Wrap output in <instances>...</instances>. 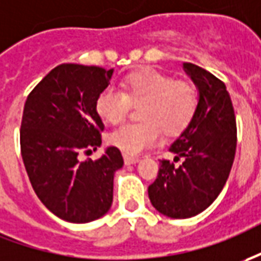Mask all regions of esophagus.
<instances>
[{
  "mask_svg": "<svg viewBox=\"0 0 261 261\" xmlns=\"http://www.w3.org/2000/svg\"><path fill=\"white\" fill-rule=\"evenodd\" d=\"M140 161V159L138 157H133V155H124V163L125 164H136V163H138Z\"/></svg>",
  "mask_w": 261,
  "mask_h": 261,
  "instance_id": "esophagus-1",
  "label": "esophagus"
}]
</instances>
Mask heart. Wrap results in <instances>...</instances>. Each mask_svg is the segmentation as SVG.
Wrapping results in <instances>:
<instances>
[{"mask_svg":"<svg viewBox=\"0 0 261 261\" xmlns=\"http://www.w3.org/2000/svg\"><path fill=\"white\" fill-rule=\"evenodd\" d=\"M130 104H141L138 117L143 123L124 124L108 134V143L127 155H137L153 147L164 134L181 133L193 120L198 104L196 87L187 81L154 70H141L128 74L121 81V91L108 87L97 100L95 111L107 123H120Z\"/></svg>","mask_w":261,"mask_h":261,"instance_id":"1","label":"heart"}]
</instances>
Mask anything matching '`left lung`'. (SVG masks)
Masks as SVG:
<instances>
[{
    "label": "left lung",
    "instance_id": "left-lung-1",
    "mask_svg": "<svg viewBox=\"0 0 261 261\" xmlns=\"http://www.w3.org/2000/svg\"><path fill=\"white\" fill-rule=\"evenodd\" d=\"M182 68L197 88V110L168 148L181 164L161 161L148 187L154 208L171 219H190L212 205L227 181L237 145L234 108L224 83L194 64Z\"/></svg>",
    "mask_w": 261,
    "mask_h": 261
}]
</instances>
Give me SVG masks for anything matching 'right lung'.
Returning <instances> with one entry per match:
<instances>
[{
	"label": "right lung",
	"mask_w": 261,
	"mask_h": 261,
	"mask_svg": "<svg viewBox=\"0 0 261 261\" xmlns=\"http://www.w3.org/2000/svg\"><path fill=\"white\" fill-rule=\"evenodd\" d=\"M114 70L61 64L30 93L21 123V155L35 194L57 217L90 223L113 204V186L123 155L107 147L98 160L79 154L101 145L104 124L95 111L98 94Z\"/></svg>",
	"instance_id": "right-lung-1"
}]
</instances>
